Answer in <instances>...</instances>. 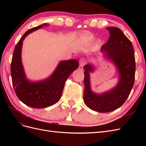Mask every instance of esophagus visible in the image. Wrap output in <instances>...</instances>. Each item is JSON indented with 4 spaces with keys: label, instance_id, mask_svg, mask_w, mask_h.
Masks as SVG:
<instances>
[{
    "label": "esophagus",
    "instance_id": "34e87169",
    "mask_svg": "<svg viewBox=\"0 0 146 146\" xmlns=\"http://www.w3.org/2000/svg\"><path fill=\"white\" fill-rule=\"evenodd\" d=\"M86 63V60L84 58H82L80 59V62H79V69L82 70L83 68V66L85 65Z\"/></svg>",
    "mask_w": 146,
    "mask_h": 146
}]
</instances>
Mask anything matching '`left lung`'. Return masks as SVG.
I'll return each mask as SVG.
<instances>
[{"instance_id": "1", "label": "left lung", "mask_w": 146, "mask_h": 146, "mask_svg": "<svg viewBox=\"0 0 146 146\" xmlns=\"http://www.w3.org/2000/svg\"><path fill=\"white\" fill-rule=\"evenodd\" d=\"M107 29L110 36L100 50L118 68L120 74L118 85L113 90L103 94L93 93L90 85V72L92 71L93 68L90 64L83 67L84 102L90 109L100 113L113 111L125 102L134 85L136 69L134 48L129 39L117 27H107Z\"/></svg>"}]
</instances>
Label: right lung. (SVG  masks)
<instances>
[{"label": "right lung", "mask_w": 146, "mask_h": 146, "mask_svg": "<svg viewBox=\"0 0 146 146\" xmlns=\"http://www.w3.org/2000/svg\"><path fill=\"white\" fill-rule=\"evenodd\" d=\"M42 27L41 25L30 29L24 34L15 46L11 63L12 83L16 96L22 102L36 108H46L56 104L62 95L66 80L79 66L76 60L63 61L47 80L36 83L26 80L21 58L23 41L28 34Z\"/></svg>", "instance_id": "obj_1"}]
</instances>
